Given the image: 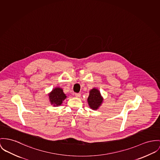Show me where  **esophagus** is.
Wrapping results in <instances>:
<instances>
[{"label": "esophagus", "mask_w": 160, "mask_h": 160, "mask_svg": "<svg viewBox=\"0 0 160 160\" xmlns=\"http://www.w3.org/2000/svg\"><path fill=\"white\" fill-rule=\"evenodd\" d=\"M81 96V94L80 93H75V96L76 98H80Z\"/></svg>", "instance_id": "obj_1"}]
</instances>
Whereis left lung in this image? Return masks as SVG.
<instances>
[{
    "mask_svg": "<svg viewBox=\"0 0 160 160\" xmlns=\"http://www.w3.org/2000/svg\"><path fill=\"white\" fill-rule=\"evenodd\" d=\"M103 98H102L100 92L97 89L94 88L90 91L89 96L88 98L89 106L93 110L98 109L102 102Z\"/></svg>",
    "mask_w": 160,
    "mask_h": 160,
    "instance_id": "left-lung-1",
    "label": "left lung"
}]
</instances>
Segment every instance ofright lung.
<instances>
[{
	"label": "right lung",
	"mask_w": 160,
	"mask_h": 160,
	"mask_svg": "<svg viewBox=\"0 0 160 160\" xmlns=\"http://www.w3.org/2000/svg\"><path fill=\"white\" fill-rule=\"evenodd\" d=\"M66 96L64 94L63 91L60 88H55L49 94L50 100L52 104H54V106H58L62 103V102Z\"/></svg>",
	"instance_id": "add662e5"
}]
</instances>
